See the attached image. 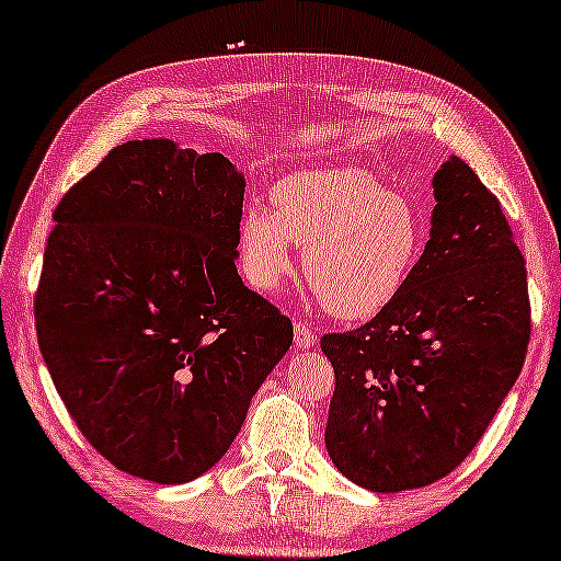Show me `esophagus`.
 I'll list each match as a JSON object with an SVG mask.
<instances>
[{
  "mask_svg": "<svg viewBox=\"0 0 561 561\" xmlns=\"http://www.w3.org/2000/svg\"><path fill=\"white\" fill-rule=\"evenodd\" d=\"M294 336H296V344L301 350H311L313 344H317V334H313L311 327L304 324V321H294Z\"/></svg>",
  "mask_w": 561,
  "mask_h": 561,
  "instance_id": "obj_1",
  "label": "esophagus"
}]
</instances>
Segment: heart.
Returning <instances> with one entry per match:
<instances>
[{
	"mask_svg": "<svg viewBox=\"0 0 561 561\" xmlns=\"http://www.w3.org/2000/svg\"><path fill=\"white\" fill-rule=\"evenodd\" d=\"M273 209L248 204L237 225L244 278L275 290L294 273V244L304 275L334 317L370 319L393 304L424 250V219L403 194L359 168H319L278 181Z\"/></svg>",
	"mask_w": 561,
	"mask_h": 561,
	"instance_id": "heart-1",
	"label": "heart"
}]
</instances>
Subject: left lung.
<instances>
[{
    "label": "left lung",
    "mask_w": 561,
    "mask_h": 561,
    "mask_svg": "<svg viewBox=\"0 0 561 561\" xmlns=\"http://www.w3.org/2000/svg\"><path fill=\"white\" fill-rule=\"evenodd\" d=\"M432 237L393 304L321 336L334 367L327 449L375 493L449 474L485 434L531 336L526 263L495 194L465 160L434 175Z\"/></svg>",
    "instance_id": "left-lung-1"
}]
</instances>
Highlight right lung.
<instances>
[{
	"instance_id": "add662e5",
	"label": "right lung",
	"mask_w": 561,
	"mask_h": 561,
	"mask_svg": "<svg viewBox=\"0 0 561 561\" xmlns=\"http://www.w3.org/2000/svg\"><path fill=\"white\" fill-rule=\"evenodd\" d=\"M244 179L221 152L117 145L56 206L35 329L99 455L179 485L234 442L294 324L237 273Z\"/></svg>"
}]
</instances>
